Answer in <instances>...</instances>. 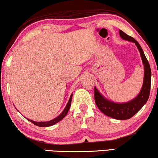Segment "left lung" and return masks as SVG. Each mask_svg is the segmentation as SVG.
I'll return each mask as SVG.
<instances>
[{
	"label": "left lung",
	"mask_w": 158,
	"mask_h": 158,
	"mask_svg": "<svg viewBox=\"0 0 158 158\" xmlns=\"http://www.w3.org/2000/svg\"><path fill=\"white\" fill-rule=\"evenodd\" d=\"M119 32L122 39L134 43L140 52L144 65L143 86L139 94L132 100L126 102H115L107 100L95 87V101L100 110L106 115L116 120H127L135 115L147 102L149 98L151 85V70L149 63L138 41L121 30Z\"/></svg>",
	"instance_id": "obj_1"
}]
</instances>
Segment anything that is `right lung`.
<instances>
[{"instance_id": "right-lung-1", "label": "right lung", "mask_w": 158, "mask_h": 158, "mask_svg": "<svg viewBox=\"0 0 158 158\" xmlns=\"http://www.w3.org/2000/svg\"><path fill=\"white\" fill-rule=\"evenodd\" d=\"M72 96H73V93L70 95V99L68 100L67 105H66V106L65 107V109L63 110V111L61 113L60 115H59L58 117L52 119V120H50V121H46V122H35V121H33L32 120H30L28 118H26L28 119V120H29L30 122H31L32 123H33L34 125H37V126H39V127H49V126H52V125H53L55 124H56L57 123L60 122L61 120H63V119L65 118V116L67 115L68 110H69L70 107V105H71V101H72Z\"/></svg>"}]
</instances>
